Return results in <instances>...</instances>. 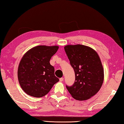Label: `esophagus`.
I'll return each mask as SVG.
<instances>
[{"instance_id": "obj_1", "label": "esophagus", "mask_w": 124, "mask_h": 124, "mask_svg": "<svg viewBox=\"0 0 124 124\" xmlns=\"http://www.w3.org/2000/svg\"><path fill=\"white\" fill-rule=\"evenodd\" d=\"M63 80H64V78H60V82H62V81H63Z\"/></svg>"}]
</instances>
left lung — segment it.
<instances>
[{
    "instance_id": "left-lung-1",
    "label": "left lung",
    "mask_w": 124,
    "mask_h": 124,
    "mask_svg": "<svg viewBox=\"0 0 124 124\" xmlns=\"http://www.w3.org/2000/svg\"><path fill=\"white\" fill-rule=\"evenodd\" d=\"M64 50L75 73V82L66 88L72 97L85 101L101 89L104 80V70L95 51L82 45H67Z\"/></svg>"
}]
</instances>
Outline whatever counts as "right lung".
I'll list each match as a JSON object with an SVG mask.
<instances>
[{"label": "right lung", "instance_id": "add662e5", "mask_svg": "<svg viewBox=\"0 0 124 124\" xmlns=\"http://www.w3.org/2000/svg\"><path fill=\"white\" fill-rule=\"evenodd\" d=\"M58 46H37L30 49L20 62L17 77L20 85L25 93L34 97L46 95L59 79L54 68L50 63Z\"/></svg>", "mask_w": 124, "mask_h": 124}]
</instances>
